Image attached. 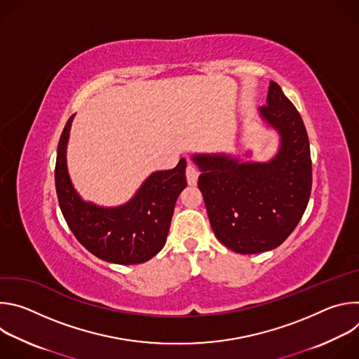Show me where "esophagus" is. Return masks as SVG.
I'll use <instances>...</instances> for the list:
<instances>
[{
	"mask_svg": "<svg viewBox=\"0 0 359 359\" xmlns=\"http://www.w3.org/2000/svg\"><path fill=\"white\" fill-rule=\"evenodd\" d=\"M197 177H198V170L191 165L189 163L187 168H186V179H187V183L190 186L196 184L197 183Z\"/></svg>",
	"mask_w": 359,
	"mask_h": 359,
	"instance_id": "obj_1",
	"label": "esophagus"
}]
</instances>
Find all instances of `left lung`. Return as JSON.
I'll use <instances>...</instances> for the list:
<instances>
[{"label": "left lung", "instance_id": "obj_1", "mask_svg": "<svg viewBox=\"0 0 359 359\" xmlns=\"http://www.w3.org/2000/svg\"><path fill=\"white\" fill-rule=\"evenodd\" d=\"M260 116L280 135L269 162H243L224 153L194 155L198 189L215 236L227 248L255 254L278 247L294 231L313 184L310 142L304 122L271 81Z\"/></svg>", "mask_w": 359, "mask_h": 359}]
</instances>
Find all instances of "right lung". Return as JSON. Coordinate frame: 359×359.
I'll use <instances>...</instances> for the list:
<instances>
[{"label":"right lung","instance_id":"add662e5","mask_svg":"<svg viewBox=\"0 0 359 359\" xmlns=\"http://www.w3.org/2000/svg\"><path fill=\"white\" fill-rule=\"evenodd\" d=\"M72 115L60 139L55 186L60 208L76 240L97 259L115 264H140L166 243L175 204L186 187V159L170 170L151 173L122 206L100 208L83 201L72 186L67 166V143Z\"/></svg>","mask_w":359,"mask_h":359}]
</instances>
